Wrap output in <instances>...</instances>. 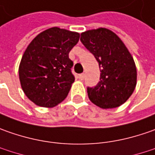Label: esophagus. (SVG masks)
Masks as SVG:
<instances>
[{
    "instance_id": "34e87169",
    "label": "esophagus",
    "mask_w": 155,
    "mask_h": 155,
    "mask_svg": "<svg viewBox=\"0 0 155 155\" xmlns=\"http://www.w3.org/2000/svg\"><path fill=\"white\" fill-rule=\"evenodd\" d=\"M78 77H79L80 80H81V81H82L83 79L85 78V74H79V76H78Z\"/></svg>"
}]
</instances>
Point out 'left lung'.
<instances>
[{
	"label": "left lung",
	"mask_w": 155,
	"mask_h": 155,
	"mask_svg": "<svg viewBox=\"0 0 155 155\" xmlns=\"http://www.w3.org/2000/svg\"><path fill=\"white\" fill-rule=\"evenodd\" d=\"M81 41L100 68L99 82L87 87L89 99L103 109L120 106L133 94L136 86L134 59L123 41L106 28L89 30L81 34Z\"/></svg>",
	"instance_id": "1"
}]
</instances>
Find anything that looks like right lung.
<instances>
[{
    "label": "right lung",
    "instance_id": "right-lung-1",
    "mask_svg": "<svg viewBox=\"0 0 155 155\" xmlns=\"http://www.w3.org/2000/svg\"><path fill=\"white\" fill-rule=\"evenodd\" d=\"M80 34L58 27L41 32L30 43L19 68L21 87L27 98L42 107H54L68 96L74 81L68 54Z\"/></svg>",
    "mask_w": 155,
    "mask_h": 155
}]
</instances>
